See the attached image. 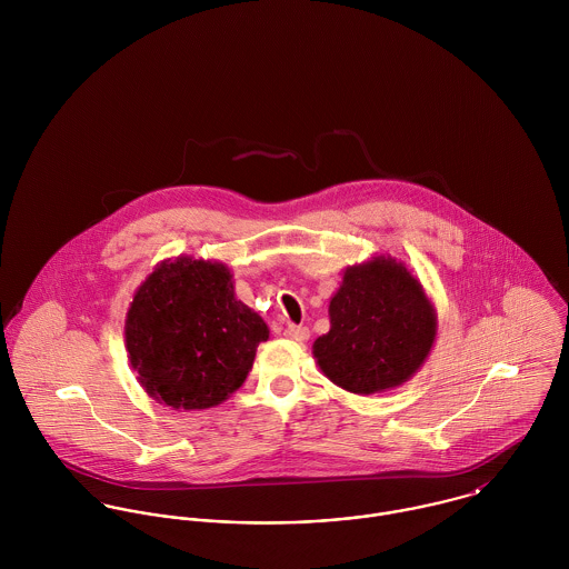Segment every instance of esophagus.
<instances>
[{"mask_svg": "<svg viewBox=\"0 0 569 569\" xmlns=\"http://www.w3.org/2000/svg\"><path fill=\"white\" fill-rule=\"evenodd\" d=\"M309 328L307 326H296V325H289L287 328H284V337H289V339H293V341H307L309 339Z\"/></svg>", "mask_w": 569, "mask_h": 569, "instance_id": "esophagus-1", "label": "esophagus"}]
</instances>
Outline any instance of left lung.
I'll return each instance as SVG.
<instances>
[{
    "label": "left lung",
    "instance_id": "obj_1",
    "mask_svg": "<svg viewBox=\"0 0 569 569\" xmlns=\"http://www.w3.org/2000/svg\"><path fill=\"white\" fill-rule=\"evenodd\" d=\"M328 316L330 330L316 339L313 357L335 386L361 397L406 383L438 328L422 284L390 256L348 267Z\"/></svg>",
    "mask_w": 569,
    "mask_h": 569
}]
</instances>
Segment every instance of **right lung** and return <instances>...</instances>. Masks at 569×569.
<instances>
[{
    "mask_svg": "<svg viewBox=\"0 0 569 569\" xmlns=\"http://www.w3.org/2000/svg\"><path fill=\"white\" fill-rule=\"evenodd\" d=\"M124 335L149 397L174 409H208L243 386L269 328L237 300L226 264L179 256L140 284Z\"/></svg>",
    "mask_w": 569,
    "mask_h": 569,
    "instance_id": "add662e5",
    "label": "right lung"
}]
</instances>
